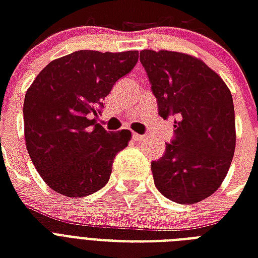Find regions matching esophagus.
<instances>
[{
    "label": "esophagus",
    "mask_w": 258,
    "mask_h": 258,
    "mask_svg": "<svg viewBox=\"0 0 258 258\" xmlns=\"http://www.w3.org/2000/svg\"><path fill=\"white\" fill-rule=\"evenodd\" d=\"M133 138H134V139H135V141H139V139H142V138H143V135H141V134L134 133L133 134Z\"/></svg>",
    "instance_id": "obj_1"
}]
</instances>
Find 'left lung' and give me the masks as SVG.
<instances>
[{"mask_svg":"<svg viewBox=\"0 0 258 258\" xmlns=\"http://www.w3.org/2000/svg\"><path fill=\"white\" fill-rule=\"evenodd\" d=\"M158 113L174 116V139L151 162L154 183L169 200L201 202L218 190L236 149L232 93L202 60L171 50H141Z\"/></svg>","mask_w":258,"mask_h":258,"instance_id":"obj_1","label":"left lung"}]
</instances>
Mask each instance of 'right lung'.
I'll list each match as a JSON object with an SVG mask.
<instances>
[{
  "mask_svg": "<svg viewBox=\"0 0 258 258\" xmlns=\"http://www.w3.org/2000/svg\"><path fill=\"white\" fill-rule=\"evenodd\" d=\"M138 53L78 50L50 61L26 91V149L44 182L58 194L82 198L108 182L131 131H105L96 116L113 84L137 66Z\"/></svg>",
  "mask_w": 258,
  "mask_h": 258,
  "instance_id": "right-lung-1",
  "label": "right lung"
}]
</instances>
